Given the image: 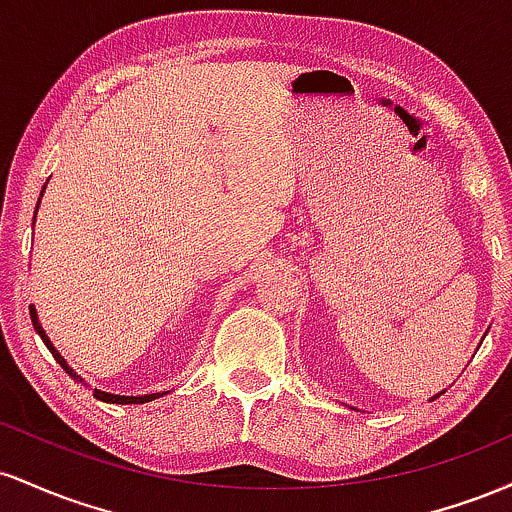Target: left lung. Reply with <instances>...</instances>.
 <instances>
[{
	"mask_svg": "<svg viewBox=\"0 0 512 512\" xmlns=\"http://www.w3.org/2000/svg\"><path fill=\"white\" fill-rule=\"evenodd\" d=\"M433 399H436V397H433Z\"/></svg>",
	"mask_w": 512,
	"mask_h": 512,
	"instance_id": "1",
	"label": "left lung"
}]
</instances>
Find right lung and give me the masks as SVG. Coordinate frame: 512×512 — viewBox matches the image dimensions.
Returning <instances> with one entry per match:
<instances>
[{"label":"right lung","mask_w":512,"mask_h":512,"mask_svg":"<svg viewBox=\"0 0 512 512\" xmlns=\"http://www.w3.org/2000/svg\"><path fill=\"white\" fill-rule=\"evenodd\" d=\"M43 190H45V187H43ZM38 204H40V202H38ZM31 320H33V327H35V332L40 334V339H43L45 346H48V349H50V354L55 356V361L60 363V366L64 368V373H69V375H72V378L81 380L79 375H76L74 370L67 366V361H64V358L60 356V351H57L55 346H52V342H50V339H48V334H45L43 327H40V322H38V313H35V308H33V305H31ZM93 397H96V399H103V402H113V404H144V402H151V399H158V397H163V392H156V395H142V397H122V395H108V392L93 390Z\"/></svg>","instance_id":"right-lung-1"}]
</instances>
